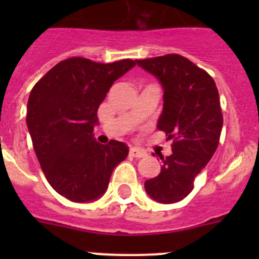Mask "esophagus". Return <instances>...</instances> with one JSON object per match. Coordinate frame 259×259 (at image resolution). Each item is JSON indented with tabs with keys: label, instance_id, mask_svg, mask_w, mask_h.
I'll return each mask as SVG.
<instances>
[{
	"label": "esophagus",
	"instance_id": "34e87169",
	"mask_svg": "<svg viewBox=\"0 0 259 259\" xmlns=\"http://www.w3.org/2000/svg\"><path fill=\"white\" fill-rule=\"evenodd\" d=\"M130 155H131V157H135V158H143V157H145L146 153L144 152L143 149H139V148H136V146H131V148H130Z\"/></svg>",
	"mask_w": 259,
	"mask_h": 259
}]
</instances>
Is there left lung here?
I'll return each instance as SVG.
<instances>
[{"label": "left lung", "mask_w": 259, "mask_h": 259, "mask_svg": "<svg viewBox=\"0 0 259 259\" xmlns=\"http://www.w3.org/2000/svg\"><path fill=\"white\" fill-rule=\"evenodd\" d=\"M163 89L157 128L174 139L172 153L162 158L161 172L145 182L149 197L174 203L187 197L196 176L218 148L223 115L215 81L206 71L179 54L136 61Z\"/></svg>", "instance_id": "left-lung-1"}]
</instances>
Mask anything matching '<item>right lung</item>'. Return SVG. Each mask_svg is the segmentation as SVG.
<instances>
[{
    "instance_id": "add662e5",
    "label": "right lung",
    "mask_w": 259,
    "mask_h": 259,
    "mask_svg": "<svg viewBox=\"0 0 259 259\" xmlns=\"http://www.w3.org/2000/svg\"><path fill=\"white\" fill-rule=\"evenodd\" d=\"M122 59L97 63L74 57L59 62L37 81L28 98L27 127L53 189L72 202H91L106 192L128 146L97 143V110L115 80L135 67Z\"/></svg>"
}]
</instances>
